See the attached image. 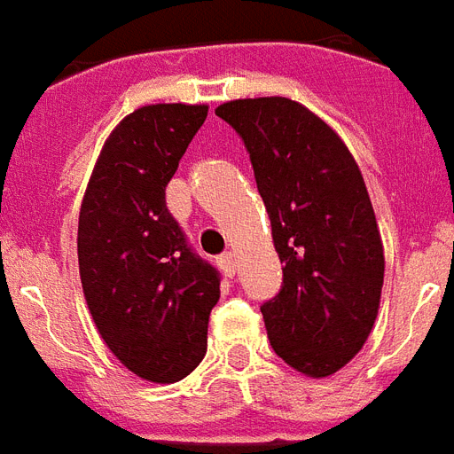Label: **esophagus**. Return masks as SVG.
I'll list each match as a JSON object with an SVG mask.
<instances>
[{
	"label": "esophagus",
	"mask_w": 454,
	"mask_h": 454,
	"mask_svg": "<svg viewBox=\"0 0 454 454\" xmlns=\"http://www.w3.org/2000/svg\"><path fill=\"white\" fill-rule=\"evenodd\" d=\"M216 263H219V268L226 272L228 278H233V275H235V256H233V254H231V252L221 254L219 259H216Z\"/></svg>",
	"instance_id": "34e87169"
}]
</instances>
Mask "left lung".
I'll use <instances>...</instances> for the list:
<instances>
[{
	"label": "left lung",
	"mask_w": 454,
	"mask_h": 454,
	"mask_svg": "<svg viewBox=\"0 0 454 454\" xmlns=\"http://www.w3.org/2000/svg\"><path fill=\"white\" fill-rule=\"evenodd\" d=\"M252 160L282 261V289L261 305L275 355L310 378L364 348L380 308L385 254L361 169L333 128L286 98L216 106Z\"/></svg>",
	"instance_id": "8db88e82"
}]
</instances>
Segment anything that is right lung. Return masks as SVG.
Masks as SVG:
<instances>
[{
    "label": "right lung",
    "mask_w": 454,
    "mask_h": 454,
    "mask_svg": "<svg viewBox=\"0 0 454 454\" xmlns=\"http://www.w3.org/2000/svg\"><path fill=\"white\" fill-rule=\"evenodd\" d=\"M207 105L128 114L99 151L79 212V272L88 310L116 359L144 380L186 378L207 352L219 272L168 212L165 186Z\"/></svg>",
    "instance_id": "obj_1"
}]
</instances>
